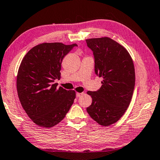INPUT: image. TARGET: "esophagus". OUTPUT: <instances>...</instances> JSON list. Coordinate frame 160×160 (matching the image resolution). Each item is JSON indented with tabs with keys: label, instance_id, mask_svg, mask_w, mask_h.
Returning <instances> with one entry per match:
<instances>
[{
	"label": "esophagus",
	"instance_id": "34e87169",
	"mask_svg": "<svg viewBox=\"0 0 160 160\" xmlns=\"http://www.w3.org/2000/svg\"><path fill=\"white\" fill-rule=\"evenodd\" d=\"M83 94V93H77V94H76V96H77V98H78V97L82 96Z\"/></svg>",
	"mask_w": 160,
	"mask_h": 160
}]
</instances>
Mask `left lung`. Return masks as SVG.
I'll return each instance as SVG.
<instances>
[{
	"instance_id": "1",
	"label": "left lung",
	"mask_w": 160,
	"mask_h": 160,
	"mask_svg": "<svg viewBox=\"0 0 160 160\" xmlns=\"http://www.w3.org/2000/svg\"><path fill=\"white\" fill-rule=\"evenodd\" d=\"M86 41L93 52L95 73L103 78L100 89L87 92L92 103L86 110L100 125L108 127L118 121L130 104L135 86L133 62L127 49L110 38Z\"/></svg>"
}]
</instances>
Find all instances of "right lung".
Listing matches in <instances>:
<instances>
[{"mask_svg":"<svg viewBox=\"0 0 160 160\" xmlns=\"http://www.w3.org/2000/svg\"><path fill=\"white\" fill-rule=\"evenodd\" d=\"M76 43H44L28 52L22 60L17 77V90L22 108L40 127L58 124L68 112L76 98L74 91L57 88L63 58Z\"/></svg>","mask_w":160,"mask_h":160,"instance_id":"obj_1","label":"right lung"}]
</instances>
